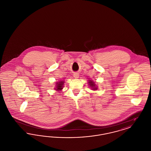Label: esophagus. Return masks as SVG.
I'll use <instances>...</instances> for the list:
<instances>
[{
	"label": "esophagus",
	"instance_id": "1",
	"mask_svg": "<svg viewBox=\"0 0 151 151\" xmlns=\"http://www.w3.org/2000/svg\"><path fill=\"white\" fill-rule=\"evenodd\" d=\"M73 76H74V78H78V77H79V74L77 73H75L73 74Z\"/></svg>",
	"mask_w": 151,
	"mask_h": 151
}]
</instances>
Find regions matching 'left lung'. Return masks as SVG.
<instances>
[{
    "label": "left lung",
    "instance_id": "left-lung-1",
    "mask_svg": "<svg viewBox=\"0 0 151 151\" xmlns=\"http://www.w3.org/2000/svg\"><path fill=\"white\" fill-rule=\"evenodd\" d=\"M89 84H90V86H92V88H93V90H94V89H97V88H94L95 84H94V82L92 81H89Z\"/></svg>",
    "mask_w": 151,
    "mask_h": 151
}]
</instances>
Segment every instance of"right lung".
I'll return each instance as SVG.
<instances>
[{
  "label": "right lung",
  "instance_id": "right-lung-1",
  "mask_svg": "<svg viewBox=\"0 0 151 151\" xmlns=\"http://www.w3.org/2000/svg\"><path fill=\"white\" fill-rule=\"evenodd\" d=\"M63 83H64L63 81H60L59 83H57L56 90L59 91V90L62 89V86H63Z\"/></svg>",
  "mask_w": 151,
  "mask_h": 151
}]
</instances>
